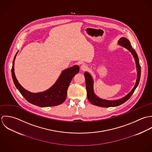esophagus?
<instances>
[{
    "label": "esophagus",
    "mask_w": 152,
    "mask_h": 152,
    "mask_svg": "<svg viewBox=\"0 0 152 152\" xmlns=\"http://www.w3.org/2000/svg\"><path fill=\"white\" fill-rule=\"evenodd\" d=\"M88 66H86V64H82L81 66H80V69L82 70H87L88 69Z\"/></svg>",
    "instance_id": "1"
}]
</instances>
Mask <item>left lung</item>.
I'll return each mask as SVG.
<instances>
[{
    "instance_id": "left-lung-1",
    "label": "left lung",
    "mask_w": 152,
    "mask_h": 152,
    "mask_svg": "<svg viewBox=\"0 0 152 152\" xmlns=\"http://www.w3.org/2000/svg\"><path fill=\"white\" fill-rule=\"evenodd\" d=\"M118 45L121 46L122 47L126 48L133 55L135 63H136V70H137V79H136V82L135 83L134 86L132 89V90L130 91L127 94H126L124 97H122L121 99H117V100H106V99H103L102 98L99 97L94 92L93 90V79L91 76V75L88 72H85L84 73L85 75V77L86 80V91H87V96L89 101L91 103V104L100 106V107H115L119 106L121 104L124 103L125 102H126L133 94L135 89L137 87L139 81H140V74H141V67L139 64V60L137 56V55L135 50L132 48L130 41L126 37H121L119 41H118Z\"/></svg>"
}]
</instances>
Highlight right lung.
Listing matches in <instances>:
<instances>
[{
    "label": "right lung",
    "mask_w": 152,
    "mask_h": 152,
    "mask_svg": "<svg viewBox=\"0 0 152 152\" xmlns=\"http://www.w3.org/2000/svg\"><path fill=\"white\" fill-rule=\"evenodd\" d=\"M18 52L13 61L12 76L18 90L27 101L39 107H50L59 105L63 103L67 96V91L73 77L79 73V67L75 65L63 70L55 83L48 90L39 93H32L24 89L18 81L15 74L14 64Z\"/></svg>",
    "instance_id": "obj_1"
}]
</instances>
